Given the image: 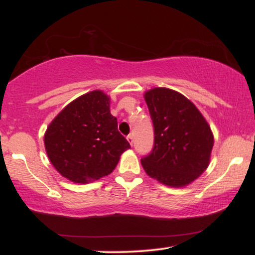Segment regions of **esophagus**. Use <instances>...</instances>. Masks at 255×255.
Returning <instances> with one entry per match:
<instances>
[{"mask_svg": "<svg viewBox=\"0 0 255 255\" xmlns=\"http://www.w3.org/2000/svg\"><path fill=\"white\" fill-rule=\"evenodd\" d=\"M127 140L129 141V144H130V145L132 146V141H133V140H132V136H131V135H128V136H127Z\"/></svg>", "mask_w": 255, "mask_h": 255, "instance_id": "34e87169", "label": "esophagus"}]
</instances>
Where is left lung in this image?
<instances>
[{
    "instance_id": "8db88e82",
    "label": "left lung",
    "mask_w": 255,
    "mask_h": 255,
    "mask_svg": "<svg viewBox=\"0 0 255 255\" xmlns=\"http://www.w3.org/2000/svg\"><path fill=\"white\" fill-rule=\"evenodd\" d=\"M154 127V145L141 157L150 178L170 187H183L209 164L214 136L200 111L182 94L165 88L145 93Z\"/></svg>"
}]
</instances>
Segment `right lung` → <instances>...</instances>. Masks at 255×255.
I'll return each instance as SVG.
<instances>
[{"label": "right lung", "mask_w": 255, "mask_h": 255, "mask_svg": "<svg viewBox=\"0 0 255 255\" xmlns=\"http://www.w3.org/2000/svg\"><path fill=\"white\" fill-rule=\"evenodd\" d=\"M109 105L107 94L89 92L64 108L47 128V155L64 178L88 183L110 174L130 147Z\"/></svg>", "instance_id": "obj_1"}]
</instances>
